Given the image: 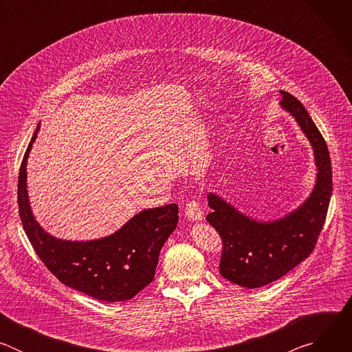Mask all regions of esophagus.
Masks as SVG:
<instances>
[{
	"label": "esophagus",
	"mask_w": 352,
	"mask_h": 352,
	"mask_svg": "<svg viewBox=\"0 0 352 352\" xmlns=\"http://www.w3.org/2000/svg\"><path fill=\"white\" fill-rule=\"evenodd\" d=\"M185 216L190 221H200L204 219V210H202V208L199 206L197 202H195V200H190V202L186 204Z\"/></svg>",
	"instance_id": "1"
}]
</instances>
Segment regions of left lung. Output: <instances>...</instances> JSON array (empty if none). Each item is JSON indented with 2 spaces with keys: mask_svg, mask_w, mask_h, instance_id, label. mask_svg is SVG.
<instances>
[{
  "mask_svg": "<svg viewBox=\"0 0 352 352\" xmlns=\"http://www.w3.org/2000/svg\"><path fill=\"white\" fill-rule=\"evenodd\" d=\"M280 107L295 120L314 150L316 179L309 196L278 219L258 220L220 195L208 192L212 212L206 220L223 239L220 274L246 288H259L281 278L312 254L333 192L331 162L323 136L302 103L287 91L280 90Z\"/></svg>",
  "mask_w": 352,
  "mask_h": 352,
  "instance_id": "obj_1",
  "label": "left lung"
}]
</instances>
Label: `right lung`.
Returning a JSON list of instances; mask_svg holds the SVG:
<instances>
[{
	"mask_svg": "<svg viewBox=\"0 0 352 352\" xmlns=\"http://www.w3.org/2000/svg\"><path fill=\"white\" fill-rule=\"evenodd\" d=\"M38 131L40 124L18 181L19 216L36 254L63 284L85 295L106 302L133 298L153 281L160 250L178 224V206L144 209L103 238L72 241L52 235L36 220L28 195V159Z\"/></svg>",
	"mask_w": 352,
	"mask_h": 352,
	"instance_id": "obj_1",
	"label": "right lung"
}]
</instances>
